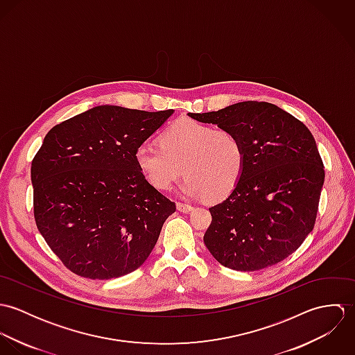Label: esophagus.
I'll use <instances>...</instances> for the list:
<instances>
[{
	"mask_svg": "<svg viewBox=\"0 0 355 355\" xmlns=\"http://www.w3.org/2000/svg\"><path fill=\"white\" fill-rule=\"evenodd\" d=\"M176 206H178V210H179V211H183V213H190V211L193 210V206L189 205V203L178 202Z\"/></svg>",
	"mask_w": 355,
	"mask_h": 355,
	"instance_id": "34e87169",
	"label": "esophagus"
}]
</instances>
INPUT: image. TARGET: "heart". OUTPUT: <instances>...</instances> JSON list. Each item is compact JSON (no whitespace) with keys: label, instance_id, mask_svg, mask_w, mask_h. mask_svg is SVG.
I'll return each mask as SVG.
<instances>
[{"label":"heart","instance_id":"1","mask_svg":"<svg viewBox=\"0 0 355 355\" xmlns=\"http://www.w3.org/2000/svg\"><path fill=\"white\" fill-rule=\"evenodd\" d=\"M135 159L146 180L158 190H169L184 172L182 191L186 196L220 201L243 176L246 146L235 131L182 119L161 134L159 144H142Z\"/></svg>","mask_w":355,"mask_h":355}]
</instances>
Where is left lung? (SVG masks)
I'll return each instance as SVG.
<instances>
[{
    "instance_id": "obj_1",
    "label": "left lung",
    "mask_w": 355,
    "mask_h": 355,
    "mask_svg": "<svg viewBox=\"0 0 355 355\" xmlns=\"http://www.w3.org/2000/svg\"><path fill=\"white\" fill-rule=\"evenodd\" d=\"M189 116L238 132L246 146L236 189L209 207L207 250L225 268L243 272L286 259L314 228L325 178L309 128L269 102H238Z\"/></svg>"
}]
</instances>
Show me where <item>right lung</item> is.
I'll list each match as a JSON object with an SVG mask.
<instances>
[{
  "mask_svg": "<svg viewBox=\"0 0 355 355\" xmlns=\"http://www.w3.org/2000/svg\"><path fill=\"white\" fill-rule=\"evenodd\" d=\"M172 113L101 105L46 134L31 164L34 217L75 275L120 277L152 253L176 205L145 179L135 153Z\"/></svg>",
  "mask_w": 355,
  "mask_h": 355,
  "instance_id": "add662e5",
  "label": "right lung"
}]
</instances>
